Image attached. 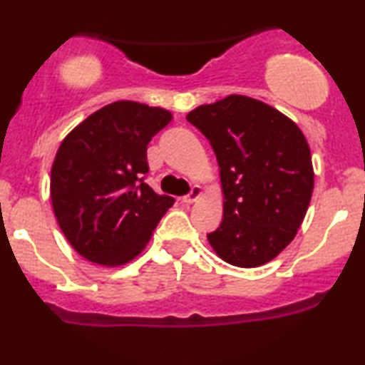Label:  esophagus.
Returning a JSON list of instances; mask_svg holds the SVG:
<instances>
[{"label": "esophagus", "instance_id": "obj_1", "mask_svg": "<svg viewBox=\"0 0 365 365\" xmlns=\"http://www.w3.org/2000/svg\"><path fill=\"white\" fill-rule=\"evenodd\" d=\"M200 195H202V188H200L199 185H195V187L190 190V194H187L185 197H182V202H185V204H194V202H197V200H199Z\"/></svg>", "mask_w": 365, "mask_h": 365}]
</instances>
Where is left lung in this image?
Masks as SVG:
<instances>
[{
  "mask_svg": "<svg viewBox=\"0 0 365 365\" xmlns=\"http://www.w3.org/2000/svg\"><path fill=\"white\" fill-rule=\"evenodd\" d=\"M187 120L220 165L223 221L209 244L232 266L273 261L295 238L311 202L314 170L302 130L269 104L238 94L195 108Z\"/></svg>",
  "mask_w": 365,
  "mask_h": 365,
  "instance_id": "left-lung-1",
  "label": "left lung"
}]
</instances>
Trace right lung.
<instances>
[{
	"label": "right lung",
	"mask_w": 365,
	"mask_h": 365,
	"mask_svg": "<svg viewBox=\"0 0 365 365\" xmlns=\"http://www.w3.org/2000/svg\"><path fill=\"white\" fill-rule=\"evenodd\" d=\"M171 113L116 101L87 116L61 142L51 168L53 211L87 261L121 266L137 257L175 199L144 182L148 144Z\"/></svg>",
	"instance_id": "add662e5"
}]
</instances>
